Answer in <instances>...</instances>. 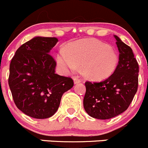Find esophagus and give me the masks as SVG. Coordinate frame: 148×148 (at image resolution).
I'll return each instance as SVG.
<instances>
[{"label": "esophagus", "instance_id": "34e87169", "mask_svg": "<svg viewBox=\"0 0 148 148\" xmlns=\"http://www.w3.org/2000/svg\"><path fill=\"white\" fill-rule=\"evenodd\" d=\"M74 84H79V83L81 82V80L79 79H78V78H74Z\"/></svg>", "mask_w": 148, "mask_h": 148}]
</instances>
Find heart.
<instances>
[{
	"label": "heart",
	"instance_id": "obj_1",
	"mask_svg": "<svg viewBox=\"0 0 148 148\" xmlns=\"http://www.w3.org/2000/svg\"><path fill=\"white\" fill-rule=\"evenodd\" d=\"M62 69L74 71L82 66L83 75L91 80H102L113 74L119 58L110 45L96 39L73 42L67 48H62L57 56Z\"/></svg>",
	"mask_w": 148,
	"mask_h": 148
}]
</instances>
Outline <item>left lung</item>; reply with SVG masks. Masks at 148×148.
Masks as SVG:
<instances>
[{"mask_svg":"<svg viewBox=\"0 0 148 148\" xmlns=\"http://www.w3.org/2000/svg\"><path fill=\"white\" fill-rule=\"evenodd\" d=\"M119 52L114 73L101 82L85 83L84 107L89 116L98 119L114 117L127 110L138 86L139 66L131 48L114 36Z\"/></svg>","mask_w":148,"mask_h":148,"instance_id":"8db88e82","label":"left lung"}]
</instances>
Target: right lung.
Returning <instances> with one entry per match:
<instances>
[{
	"label": "right lung",
	"instance_id": "add662e5",
	"mask_svg": "<svg viewBox=\"0 0 148 148\" xmlns=\"http://www.w3.org/2000/svg\"><path fill=\"white\" fill-rule=\"evenodd\" d=\"M55 37L36 36L17 50L10 64L8 84L16 106L35 119L56 112L72 79L56 74V62L50 54L58 43Z\"/></svg>",
	"mask_w": 148,
	"mask_h": 148
}]
</instances>
